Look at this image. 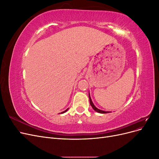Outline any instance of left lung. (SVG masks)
<instances>
[{"label":"left lung","instance_id":"obj_1","mask_svg":"<svg viewBox=\"0 0 159 159\" xmlns=\"http://www.w3.org/2000/svg\"><path fill=\"white\" fill-rule=\"evenodd\" d=\"M89 102H90V105H91V106L92 107V108L95 111H97L98 113H109V111H102V110H100V109H98L97 107H96L95 105H94V104L93 103V102H92V101H91V98H90V95H89Z\"/></svg>","mask_w":159,"mask_h":159}]
</instances>
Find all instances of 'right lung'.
<instances>
[{
    "instance_id": "obj_1",
    "label": "right lung",
    "mask_w": 159,
    "mask_h": 159,
    "mask_svg": "<svg viewBox=\"0 0 159 159\" xmlns=\"http://www.w3.org/2000/svg\"><path fill=\"white\" fill-rule=\"evenodd\" d=\"M68 109H66V110H65V111H63V112H61V113H65V112H66V111H68Z\"/></svg>"
}]
</instances>
